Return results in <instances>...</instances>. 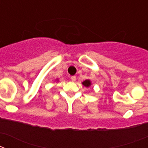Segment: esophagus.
I'll return each instance as SVG.
<instances>
[{
  "instance_id": "obj_1",
  "label": "esophagus",
  "mask_w": 148,
  "mask_h": 148,
  "mask_svg": "<svg viewBox=\"0 0 148 148\" xmlns=\"http://www.w3.org/2000/svg\"><path fill=\"white\" fill-rule=\"evenodd\" d=\"M70 78H71V80L73 81V82H75V80H76V77L75 76V75H73V76L70 77Z\"/></svg>"
}]
</instances>
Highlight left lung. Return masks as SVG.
I'll return each instance as SVG.
<instances>
[{
	"mask_svg": "<svg viewBox=\"0 0 148 148\" xmlns=\"http://www.w3.org/2000/svg\"><path fill=\"white\" fill-rule=\"evenodd\" d=\"M84 84V85L85 86V87H90V80H85L84 82H83V83H82Z\"/></svg>",
	"mask_w": 148,
	"mask_h": 148,
	"instance_id": "1",
	"label": "left lung"
}]
</instances>
